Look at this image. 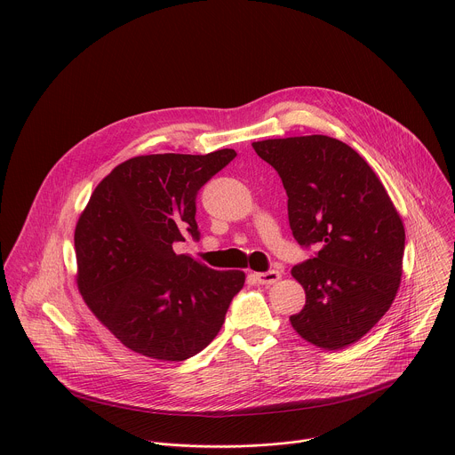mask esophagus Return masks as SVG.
I'll list each match as a JSON object with an SVG mask.
<instances>
[{"instance_id":"esophagus-1","label":"esophagus","mask_w":455,"mask_h":455,"mask_svg":"<svg viewBox=\"0 0 455 455\" xmlns=\"http://www.w3.org/2000/svg\"><path fill=\"white\" fill-rule=\"evenodd\" d=\"M255 279L259 284L263 286H272L281 279V272L277 270H270V272H261V274H255Z\"/></svg>"}]
</instances>
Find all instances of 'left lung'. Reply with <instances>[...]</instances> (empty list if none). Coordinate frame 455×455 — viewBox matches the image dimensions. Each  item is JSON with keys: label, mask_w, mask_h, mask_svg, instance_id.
<instances>
[{"label": "left lung", "mask_w": 455, "mask_h": 455, "mask_svg": "<svg viewBox=\"0 0 455 455\" xmlns=\"http://www.w3.org/2000/svg\"><path fill=\"white\" fill-rule=\"evenodd\" d=\"M281 176L288 220L315 257L291 268L306 291L293 330L309 344L337 351L358 342L391 307L400 283L405 228L369 164L347 144L326 137L253 142Z\"/></svg>", "instance_id": "left-lung-1"}]
</instances>
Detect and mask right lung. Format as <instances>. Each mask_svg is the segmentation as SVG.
<instances>
[{"label":"right lung","mask_w":455,"mask_h":455,"mask_svg":"<svg viewBox=\"0 0 455 455\" xmlns=\"http://www.w3.org/2000/svg\"><path fill=\"white\" fill-rule=\"evenodd\" d=\"M234 158V149L135 156L93 190L76 227L77 286L132 351L181 362L220 333L244 274L212 270L172 244L187 232L200 239L198 190Z\"/></svg>","instance_id":"1"}]
</instances>
